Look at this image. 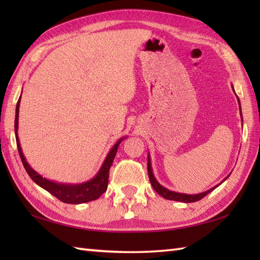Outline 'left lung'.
Instances as JSON below:
<instances>
[{"label":"left lung","mask_w":260,"mask_h":260,"mask_svg":"<svg viewBox=\"0 0 260 260\" xmlns=\"http://www.w3.org/2000/svg\"><path fill=\"white\" fill-rule=\"evenodd\" d=\"M238 102H239V99H238ZM239 105H240V102H239ZM147 172H148V178H150V182H151V184L153 186V189L155 190L159 196H162L163 198L168 199V200L180 201V202H185V203L197 202L199 200H201V199L206 197L208 193L213 191L215 187H217V186H214V187H212V189H210V190L203 192V193H200V194H192V196L191 194H182V193H176V192H173V191H169L168 189H165V187H163L161 184H159L158 182L155 180V178H154L150 157H148V159H147ZM227 178H228V176H227ZM227 178H225V179H227Z\"/></svg>","instance_id":"1"}]
</instances>
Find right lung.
Returning <instances> with one entry per match:
<instances>
[{
  "mask_svg": "<svg viewBox=\"0 0 260 260\" xmlns=\"http://www.w3.org/2000/svg\"><path fill=\"white\" fill-rule=\"evenodd\" d=\"M20 99L19 98L18 104H16L15 109V120H14V131H15V139H16V145H18V151L20 154L22 164L26 171V173L29 174L30 178L36 182L38 185H40L43 189L47 190L49 193H51L52 196L59 199L60 201L64 203L70 204H79L89 202L92 200H96L101 197L103 193L107 190L108 185V178H109V169L112 167L113 161L117 152V148L121 140H119L116 144L113 146L112 150L108 153V155L105 159L102 169L99 170L98 174L92 180L86 182L82 184L71 185V184H59L54 183L52 181H49L47 179H43L40 174H38L36 171H33L29 164L26 163L25 158L22 153L20 142L18 139V123H19V107H20Z\"/></svg>",
  "mask_w": 260,
  "mask_h": 260,
  "instance_id": "1",
  "label": "right lung"
}]
</instances>
